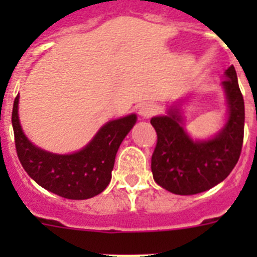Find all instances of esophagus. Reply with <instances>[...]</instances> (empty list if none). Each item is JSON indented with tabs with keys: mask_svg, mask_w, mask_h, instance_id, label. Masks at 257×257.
<instances>
[{
	"mask_svg": "<svg viewBox=\"0 0 257 257\" xmlns=\"http://www.w3.org/2000/svg\"><path fill=\"white\" fill-rule=\"evenodd\" d=\"M157 112V105L153 103H144L139 108V115L142 118H149Z\"/></svg>",
	"mask_w": 257,
	"mask_h": 257,
	"instance_id": "esophagus-1",
	"label": "esophagus"
}]
</instances>
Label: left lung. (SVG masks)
Wrapping results in <instances>:
<instances>
[{
  "label": "left lung",
  "mask_w": 257,
  "mask_h": 257,
  "mask_svg": "<svg viewBox=\"0 0 257 257\" xmlns=\"http://www.w3.org/2000/svg\"><path fill=\"white\" fill-rule=\"evenodd\" d=\"M221 82L226 97L225 124L212 138L193 139L184 128L180 108L172 104L165 115L151 119L157 133L152 172L166 190L192 196L211 189L228 178L239 160L244 130V101L233 65Z\"/></svg>",
  "instance_id": "obj_1"
}]
</instances>
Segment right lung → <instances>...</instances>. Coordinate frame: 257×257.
<instances>
[{"label":"right lung","mask_w":257,"mask_h":257,"mask_svg":"<svg viewBox=\"0 0 257 257\" xmlns=\"http://www.w3.org/2000/svg\"><path fill=\"white\" fill-rule=\"evenodd\" d=\"M18 109L19 94L14 100L11 122L23 169L38 185L68 199L92 198L108 187L118 148L138 119L135 113L112 119L78 152L56 154L36 147L27 138Z\"/></svg>","instance_id":"1"}]
</instances>
